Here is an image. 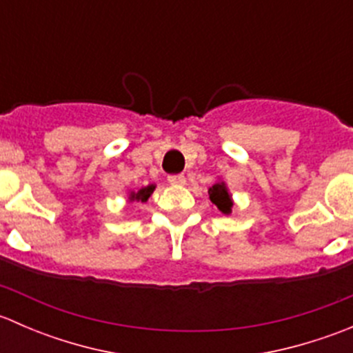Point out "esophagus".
<instances>
[{"mask_svg": "<svg viewBox=\"0 0 353 353\" xmlns=\"http://www.w3.org/2000/svg\"><path fill=\"white\" fill-rule=\"evenodd\" d=\"M169 181L172 186H184L186 184V177L183 176V174H174V176H169Z\"/></svg>", "mask_w": 353, "mask_h": 353, "instance_id": "esophagus-1", "label": "esophagus"}]
</instances>
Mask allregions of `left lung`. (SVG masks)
Here are the masks:
<instances>
[{"mask_svg":"<svg viewBox=\"0 0 353 353\" xmlns=\"http://www.w3.org/2000/svg\"><path fill=\"white\" fill-rule=\"evenodd\" d=\"M208 196L210 201L223 213V215H230L232 213V194L229 193V188L223 181H216L212 188L208 190Z\"/></svg>","mask_w":353,"mask_h":353,"instance_id":"8db88e82","label":"left lung"}]
</instances>
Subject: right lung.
<instances>
[{
	"mask_svg": "<svg viewBox=\"0 0 353 353\" xmlns=\"http://www.w3.org/2000/svg\"><path fill=\"white\" fill-rule=\"evenodd\" d=\"M155 191V184H148V186L140 188V190H134L128 193V201H148V198L152 196V193Z\"/></svg>",
	"mask_w": 353,
	"mask_h": 353,
	"instance_id": "add662e5",
	"label": "right lung"
}]
</instances>
